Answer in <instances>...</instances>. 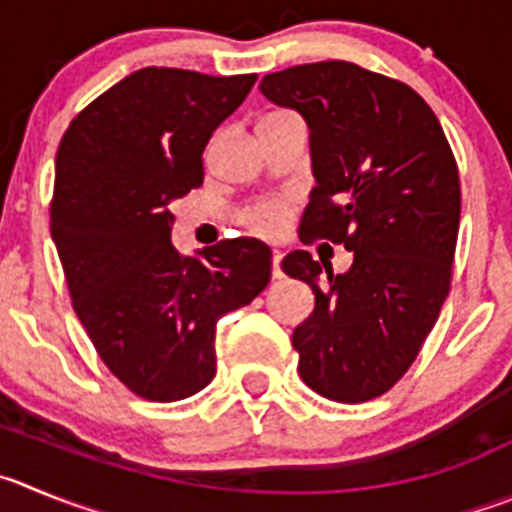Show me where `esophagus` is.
Listing matches in <instances>:
<instances>
[{"label":"esophagus","instance_id":"34e87169","mask_svg":"<svg viewBox=\"0 0 512 512\" xmlns=\"http://www.w3.org/2000/svg\"><path fill=\"white\" fill-rule=\"evenodd\" d=\"M280 260H283V255H280L278 250L272 252V278H283V270H280Z\"/></svg>","mask_w":512,"mask_h":512}]
</instances>
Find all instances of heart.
<instances>
[{"mask_svg":"<svg viewBox=\"0 0 512 512\" xmlns=\"http://www.w3.org/2000/svg\"><path fill=\"white\" fill-rule=\"evenodd\" d=\"M285 113H270L262 121H270V118H280ZM242 227L250 229L257 237H267V240H275L288 229V207L283 202H257L250 204L240 212Z\"/></svg>","mask_w":512,"mask_h":512,"instance_id":"heart-1","label":"heart"}]
</instances>
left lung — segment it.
<instances>
[{
  "label": "left lung",
  "mask_w": 512,
  "mask_h": 512,
  "mask_svg": "<svg viewBox=\"0 0 512 512\" xmlns=\"http://www.w3.org/2000/svg\"><path fill=\"white\" fill-rule=\"evenodd\" d=\"M310 128L315 189L305 245L353 252L318 286L320 262L295 250L283 272L310 285L315 308L293 333L298 374L321 396L361 404L407 374L450 293L460 229V174L422 95L346 60L310 62L260 83ZM323 261V260H321Z\"/></svg>",
  "instance_id": "left-lung-1"
}]
</instances>
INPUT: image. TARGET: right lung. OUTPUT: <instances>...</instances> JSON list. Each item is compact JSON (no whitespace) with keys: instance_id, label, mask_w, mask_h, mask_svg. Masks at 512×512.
Returning a JSON list of instances; mask_svg holds the SVG:
<instances>
[{"instance_id":"right-lung-1","label":"right lung","mask_w":512,"mask_h":512,"mask_svg":"<svg viewBox=\"0 0 512 512\" xmlns=\"http://www.w3.org/2000/svg\"><path fill=\"white\" fill-rule=\"evenodd\" d=\"M257 75L143 68L73 118L55 159L50 232L73 308L111 374L148 401H179L217 374L229 310L270 283L252 237L181 257L169 204L202 186L204 146Z\"/></svg>"}]
</instances>
